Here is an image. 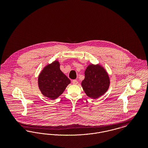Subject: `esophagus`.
I'll list each match as a JSON object with an SVG mask.
<instances>
[{
	"label": "esophagus",
	"mask_w": 148,
	"mask_h": 148,
	"mask_svg": "<svg viewBox=\"0 0 148 148\" xmlns=\"http://www.w3.org/2000/svg\"><path fill=\"white\" fill-rule=\"evenodd\" d=\"M72 83H73V84L75 85L77 84V83H78V82H77V80H73Z\"/></svg>",
	"instance_id": "obj_1"
}]
</instances>
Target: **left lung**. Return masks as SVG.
Instances as JSON below:
<instances>
[{
  "mask_svg": "<svg viewBox=\"0 0 148 148\" xmlns=\"http://www.w3.org/2000/svg\"><path fill=\"white\" fill-rule=\"evenodd\" d=\"M110 85L109 75L99 65H89L85 71L84 79L82 86L90 98H98L108 90Z\"/></svg>",
  "mask_w": 148,
  "mask_h": 148,
  "instance_id": "8db88e82",
  "label": "left lung"
}]
</instances>
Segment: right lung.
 <instances>
[{
    "instance_id": "1",
    "label": "right lung",
    "mask_w": 148,
    "mask_h": 148,
    "mask_svg": "<svg viewBox=\"0 0 148 148\" xmlns=\"http://www.w3.org/2000/svg\"><path fill=\"white\" fill-rule=\"evenodd\" d=\"M70 83V79L60 71L58 61L47 65L38 77L40 90L42 95L51 100L58 98Z\"/></svg>"
}]
</instances>
